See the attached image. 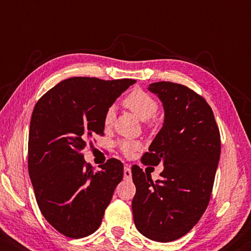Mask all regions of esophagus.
Masks as SVG:
<instances>
[{
    "instance_id": "obj_1",
    "label": "esophagus",
    "mask_w": 251,
    "mask_h": 251,
    "mask_svg": "<svg viewBox=\"0 0 251 251\" xmlns=\"http://www.w3.org/2000/svg\"><path fill=\"white\" fill-rule=\"evenodd\" d=\"M123 176H125L126 179H131V169L129 167H125V169H123Z\"/></svg>"
}]
</instances>
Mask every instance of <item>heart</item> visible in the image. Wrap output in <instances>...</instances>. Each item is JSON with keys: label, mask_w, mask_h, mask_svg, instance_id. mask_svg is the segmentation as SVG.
<instances>
[{"label": "heart", "mask_w": 251, "mask_h": 251, "mask_svg": "<svg viewBox=\"0 0 251 251\" xmlns=\"http://www.w3.org/2000/svg\"><path fill=\"white\" fill-rule=\"evenodd\" d=\"M122 104L130 112H132L137 118L142 121H146L149 125L152 123L153 118L159 111V104H157L156 99L144 90H140V89H136V90L130 92L123 99ZM113 121H114V109L109 107L104 115V126L108 128L112 126ZM140 146H142V144L137 140L123 139L118 142L120 151L126 156L131 155L133 152L140 149Z\"/></svg>", "instance_id": "obj_1"}]
</instances>
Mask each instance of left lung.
I'll use <instances>...</instances> for the list:
<instances>
[{
	"label": "left lung",
	"mask_w": 251,
	"mask_h": 251,
	"mask_svg": "<svg viewBox=\"0 0 251 251\" xmlns=\"http://www.w3.org/2000/svg\"><path fill=\"white\" fill-rule=\"evenodd\" d=\"M162 101L164 122L142 157L144 164H163L153 183L138 166L131 169L136 194L133 221L146 238L170 242L187 234L210 201L221 156V135L205 99L183 84L151 83Z\"/></svg>",
	"instance_id": "obj_1"
}]
</instances>
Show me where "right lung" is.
Wrapping results in <instances>:
<instances>
[{"label":"right lung","mask_w":251,"mask_h":251,"mask_svg":"<svg viewBox=\"0 0 251 251\" xmlns=\"http://www.w3.org/2000/svg\"><path fill=\"white\" fill-rule=\"evenodd\" d=\"M131 78L71 77L46 92L33 109L28 173L44 218L72 239L92 234L123 178V163L109 159L94 171L81 151L104 135V115Z\"/></svg>","instance_id":"add662e5"}]
</instances>
